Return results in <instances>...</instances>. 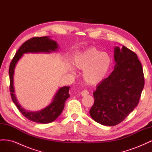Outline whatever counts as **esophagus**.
<instances>
[{"label":"esophagus","mask_w":152,"mask_h":152,"mask_svg":"<svg viewBox=\"0 0 152 152\" xmlns=\"http://www.w3.org/2000/svg\"><path fill=\"white\" fill-rule=\"evenodd\" d=\"M87 94H89V92L87 91V90H83L82 92H81V95L82 96H86Z\"/></svg>","instance_id":"1"}]
</instances>
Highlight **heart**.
I'll use <instances>...</instances> for the list:
<instances>
[{"label":"heart","mask_w":152,"mask_h":152,"mask_svg":"<svg viewBox=\"0 0 152 152\" xmlns=\"http://www.w3.org/2000/svg\"><path fill=\"white\" fill-rule=\"evenodd\" d=\"M112 65L111 56L94 48L81 53L75 61L77 68L85 70L84 79L89 85H96L102 82L107 76Z\"/></svg>","instance_id":"1"}]
</instances>
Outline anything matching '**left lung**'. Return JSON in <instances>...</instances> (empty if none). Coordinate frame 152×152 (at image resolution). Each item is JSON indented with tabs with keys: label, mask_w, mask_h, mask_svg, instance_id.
I'll use <instances>...</instances> for the list:
<instances>
[{
	"label": "left lung",
	"mask_w": 152,
	"mask_h": 152,
	"mask_svg": "<svg viewBox=\"0 0 152 152\" xmlns=\"http://www.w3.org/2000/svg\"><path fill=\"white\" fill-rule=\"evenodd\" d=\"M113 71L97 86L89 113L103 126L122 122L138 104L145 85L141 63L136 54L123 45L114 50Z\"/></svg>",
	"instance_id": "1"
}]
</instances>
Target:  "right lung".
<instances>
[{"mask_svg": "<svg viewBox=\"0 0 152 152\" xmlns=\"http://www.w3.org/2000/svg\"><path fill=\"white\" fill-rule=\"evenodd\" d=\"M57 43L54 40L49 39L48 37H33L21 45L18 50L15 56L10 63L9 74H10V90L13 103L15 104L19 111L28 120L40 124H48L52 122L60 115L63 110L65 107V101L69 98V89L70 87L65 86L59 88L56 95L54 96L52 103L47 107L39 112H28L23 108L16 98L13 86L14 70L16 63L19 60L23 54L26 53H50L54 51L58 48Z\"/></svg>", "mask_w": 152, "mask_h": 152, "instance_id": "1", "label": "right lung"}]
</instances>
